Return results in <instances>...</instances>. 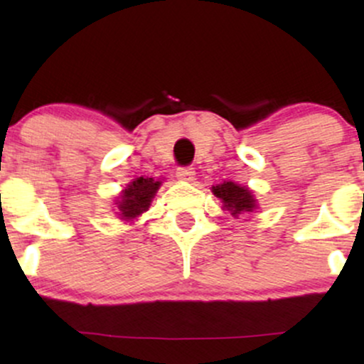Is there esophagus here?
<instances>
[{"label": "esophagus", "instance_id": "obj_1", "mask_svg": "<svg viewBox=\"0 0 364 364\" xmlns=\"http://www.w3.org/2000/svg\"><path fill=\"white\" fill-rule=\"evenodd\" d=\"M176 178L181 179V181L190 183L195 179V171H193V168H179L176 171Z\"/></svg>", "mask_w": 364, "mask_h": 364}]
</instances>
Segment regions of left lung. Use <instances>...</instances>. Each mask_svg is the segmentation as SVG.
Instances as JSON below:
<instances>
[{"label": "left lung", "instance_id": "left-lung-1", "mask_svg": "<svg viewBox=\"0 0 364 364\" xmlns=\"http://www.w3.org/2000/svg\"><path fill=\"white\" fill-rule=\"evenodd\" d=\"M212 193L223 202V208L237 217L243 212H253L257 208V200L246 186H240L232 181H224L212 186Z\"/></svg>", "mask_w": 364, "mask_h": 364}]
</instances>
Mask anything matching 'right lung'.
<instances>
[{"instance_id":"1","label":"right lung","mask_w":364,"mask_h":364,"mask_svg":"<svg viewBox=\"0 0 364 364\" xmlns=\"http://www.w3.org/2000/svg\"><path fill=\"white\" fill-rule=\"evenodd\" d=\"M159 186L161 181H156L154 178H136L135 181L129 183L127 190L121 191L119 198L116 200L119 219L132 220L147 212Z\"/></svg>"}]
</instances>
